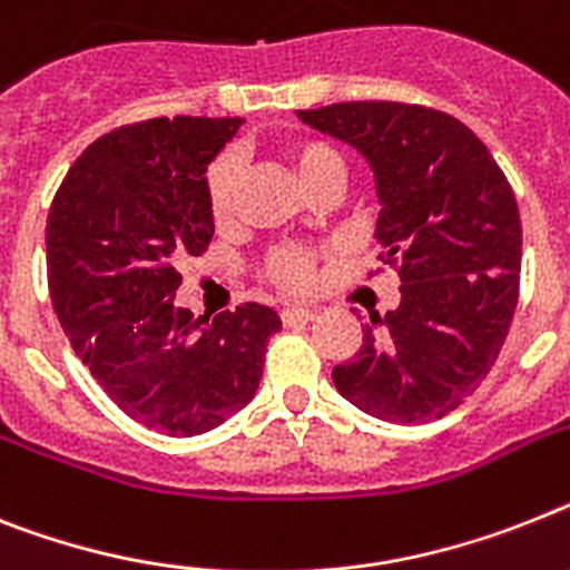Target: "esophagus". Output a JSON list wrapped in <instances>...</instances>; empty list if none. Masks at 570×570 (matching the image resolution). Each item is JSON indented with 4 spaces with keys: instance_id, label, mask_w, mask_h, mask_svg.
Here are the masks:
<instances>
[{
    "instance_id": "esophagus-1",
    "label": "esophagus",
    "mask_w": 570,
    "mask_h": 570,
    "mask_svg": "<svg viewBox=\"0 0 570 570\" xmlns=\"http://www.w3.org/2000/svg\"><path fill=\"white\" fill-rule=\"evenodd\" d=\"M281 318H284L286 324H289V322H315V318H318V309H313V307H284V309H281Z\"/></svg>"
}]
</instances>
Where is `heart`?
Segmentation results:
<instances>
[{
  "mask_svg": "<svg viewBox=\"0 0 570 570\" xmlns=\"http://www.w3.org/2000/svg\"><path fill=\"white\" fill-rule=\"evenodd\" d=\"M284 159L304 190L313 188L315 181H322L327 174H344L338 153L324 141H315V138L289 141L284 147ZM234 194H237V161H234V156H219L208 170V208H212L217 226L232 219ZM263 272L272 284L284 286V289H304V286L313 284L315 257L307 248L281 246L266 257Z\"/></svg>",
  "mask_w": 570,
  "mask_h": 570,
  "instance_id": "heart-1",
  "label": "heart"
}]
</instances>
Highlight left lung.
<instances>
[{
	"mask_svg": "<svg viewBox=\"0 0 570 570\" xmlns=\"http://www.w3.org/2000/svg\"><path fill=\"white\" fill-rule=\"evenodd\" d=\"M298 118L365 156L380 199V261L403 284L400 307L371 313L356 356L333 367L338 394L389 423L440 420L490 374L513 322V188L484 141L438 109L351 100Z\"/></svg>",
	"mask_w": 570,
	"mask_h": 570,
	"instance_id": "1",
	"label": "left lung"
}]
</instances>
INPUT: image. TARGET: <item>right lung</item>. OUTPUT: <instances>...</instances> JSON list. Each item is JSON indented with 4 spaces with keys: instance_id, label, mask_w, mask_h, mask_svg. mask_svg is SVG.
Returning <instances> with one entry per match:
<instances>
[{
    "instance_id": "1",
    "label": "right lung",
    "mask_w": 570,
    "mask_h": 570,
    "mask_svg": "<svg viewBox=\"0 0 570 570\" xmlns=\"http://www.w3.org/2000/svg\"><path fill=\"white\" fill-rule=\"evenodd\" d=\"M240 118H150L100 136L69 167L46 226L55 313L118 409L194 438L246 409L281 318L248 301L212 322L176 304L185 255L214 237L208 165Z\"/></svg>"
}]
</instances>
